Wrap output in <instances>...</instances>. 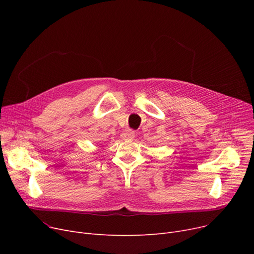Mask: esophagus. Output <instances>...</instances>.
<instances>
[{
  "label": "esophagus",
  "mask_w": 254,
  "mask_h": 254,
  "mask_svg": "<svg viewBox=\"0 0 254 254\" xmlns=\"http://www.w3.org/2000/svg\"><path fill=\"white\" fill-rule=\"evenodd\" d=\"M134 138H135V132L130 129H127L122 134L123 140H132Z\"/></svg>",
  "instance_id": "1"
}]
</instances>
